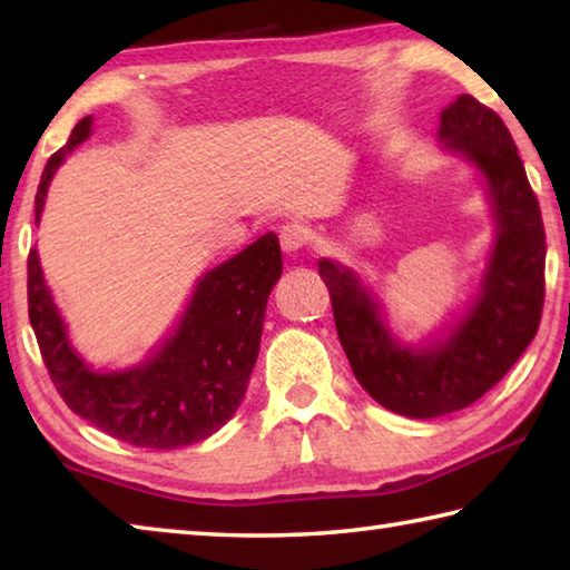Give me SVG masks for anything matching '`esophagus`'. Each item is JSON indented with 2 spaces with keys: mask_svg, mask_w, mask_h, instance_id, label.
I'll use <instances>...</instances> for the list:
<instances>
[{
  "mask_svg": "<svg viewBox=\"0 0 570 570\" xmlns=\"http://www.w3.org/2000/svg\"><path fill=\"white\" fill-rule=\"evenodd\" d=\"M306 240H308L306 228L296 226V224L284 226L282 234H278V244H282V250H284V254H288V256L298 254V250L306 246Z\"/></svg>",
  "mask_w": 570,
  "mask_h": 570,
  "instance_id": "1",
  "label": "esophagus"
}]
</instances>
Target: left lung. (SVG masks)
Returning a JSON list of instances; mask_svg holds the SVG:
<instances>
[{"label":"left lung","mask_w":570,"mask_h":570,"mask_svg":"<svg viewBox=\"0 0 570 570\" xmlns=\"http://www.w3.org/2000/svg\"><path fill=\"white\" fill-rule=\"evenodd\" d=\"M438 140L448 156L475 170L495 224L468 302L428 340L404 342L352 266L320 258L356 382L382 407L412 420L458 412L495 387L533 342L543 312V218L505 122L460 95L440 112Z\"/></svg>","instance_id":"obj_1"}]
</instances>
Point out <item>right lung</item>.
<instances>
[{
    "mask_svg": "<svg viewBox=\"0 0 570 570\" xmlns=\"http://www.w3.org/2000/svg\"><path fill=\"white\" fill-rule=\"evenodd\" d=\"M92 135V115L47 160L35 198L40 224L57 168ZM282 278L276 234L256 238L200 274L173 330L122 370H95L75 350L47 286L37 246L27 258V302L45 366L75 414L135 448L176 450L218 432L244 400L262 344L266 302Z\"/></svg>",
    "mask_w": 570,
    "mask_h": 570,
    "instance_id": "right-lung-1",
    "label": "right lung"
}]
</instances>
